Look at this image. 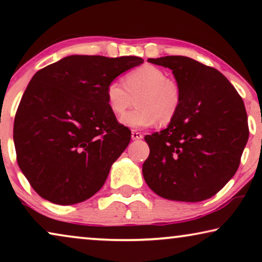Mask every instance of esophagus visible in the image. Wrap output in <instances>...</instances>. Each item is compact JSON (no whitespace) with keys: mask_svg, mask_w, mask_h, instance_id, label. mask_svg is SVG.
Listing matches in <instances>:
<instances>
[{"mask_svg":"<svg viewBox=\"0 0 262 262\" xmlns=\"http://www.w3.org/2000/svg\"><path fill=\"white\" fill-rule=\"evenodd\" d=\"M131 137H132V139H142L143 138V135L141 134V132L134 130V131L131 132Z\"/></svg>","mask_w":262,"mask_h":262,"instance_id":"1","label":"esophagus"}]
</instances>
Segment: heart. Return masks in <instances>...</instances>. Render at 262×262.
<instances>
[{
	"instance_id": "heart-1",
	"label": "heart",
	"mask_w": 262,
	"mask_h": 262,
	"mask_svg": "<svg viewBox=\"0 0 262 262\" xmlns=\"http://www.w3.org/2000/svg\"><path fill=\"white\" fill-rule=\"evenodd\" d=\"M137 101V107L121 118L127 127L142 128L156 124L168 125L177 118L181 106V92L178 83L163 70L145 66L131 70L106 87V100L116 116H123Z\"/></svg>"
}]
</instances>
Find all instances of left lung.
Returning <instances> with one entry per match:
<instances>
[{
    "mask_svg": "<svg viewBox=\"0 0 262 262\" xmlns=\"http://www.w3.org/2000/svg\"><path fill=\"white\" fill-rule=\"evenodd\" d=\"M169 68L181 92V106L167 128L145 136L149 157L143 177L156 194L202 202L234 177L249 137L245 103L214 68L185 56L149 58Z\"/></svg>",
    "mask_w": 262,
    "mask_h": 262,
    "instance_id": "obj_1",
    "label": "left lung"
}]
</instances>
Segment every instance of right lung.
I'll return each mask as SVG.
<instances>
[{"label":"right lung","instance_id":"add662e5","mask_svg":"<svg viewBox=\"0 0 262 262\" xmlns=\"http://www.w3.org/2000/svg\"><path fill=\"white\" fill-rule=\"evenodd\" d=\"M143 62L69 56L34 74L16 110L14 144L20 169L41 198L71 205L102 187L131 139L107 105L106 87Z\"/></svg>","mask_w":262,"mask_h":262}]
</instances>
